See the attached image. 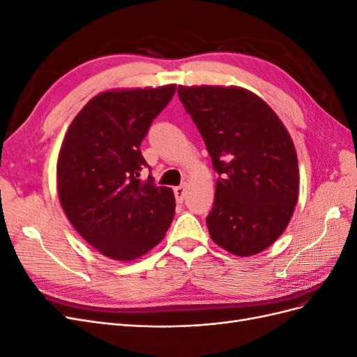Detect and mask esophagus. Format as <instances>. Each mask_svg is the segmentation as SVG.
Instances as JSON below:
<instances>
[{
  "label": "esophagus",
  "instance_id": "obj_1",
  "mask_svg": "<svg viewBox=\"0 0 357 357\" xmlns=\"http://www.w3.org/2000/svg\"><path fill=\"white\" fill-rule=\"evenodd\" d=\"M174 195H176V199L178 202H183V199H185L186 197V185H181V186H177L174 189Z\"/></svg>",
  "mask_w": 357,
  "mask_h": 357
}]
</instances>
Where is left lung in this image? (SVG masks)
Wrapping results in <instances>:
<instances>
[{
    "label": "left lung",
    "instance_id": "left-lung-1",
    "mask_svg": "<svg viewBox=\"0 0 357 357\" xmlns=\"http://www.w3.org/2000/svg\"><path fill=\"white\" fill-rule=\"evenodd\" d=\"M177 92L220 176L207 215L211 240L240 257L261 253L284 232L298 202V156L286 126L238 86H178Z\"/></svg>",
    "mask_w": 357,
    "mask_h": 357
}]
</instances>
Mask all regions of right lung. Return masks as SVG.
Listing matches in <instances>:
<instances>
[{"label": "right lung", "instance_id": "obj_1", "mask_svg": "<svg viewBox=\"0 0 357 357\" xmlns=\"http://www.w3.org/2000/svg\"><path fill=\"white\" fill-rule=\"evenodd\" d=\"M176 84L101 92L74 117L56 164L58 195L73 228L101 255L128 262L164 238L174 218L171 188L156 186L143 138Z\"/></svg>", "mask_w": 357, "mask_h": 357}]
</instances>
